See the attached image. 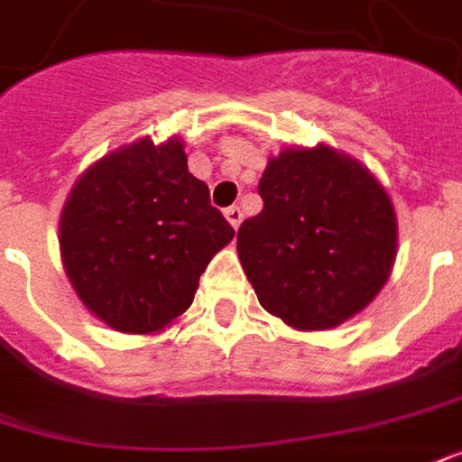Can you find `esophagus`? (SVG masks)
<instances>
[{"instance_id": "esophagus-1", "label": "esophagus", "mask_w": 462, "mask_h": 462, "mask_svg": "<svg viewBox=\"0 0 462 462\" xmlns=\"http://www.w3.org/2000/svg\"><path fill=\"white\" fill-rule=\"evenodd\" d=\"M225 217H227V222H230L232 227L237 230V227H240V222H243V209H240L237 205L227 207V209H225Z\"/></svg>"}]
</instances>
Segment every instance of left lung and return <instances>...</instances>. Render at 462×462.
Listing matches in <instances>:
<instances>
[{
	"label": "left lung",
	"mask_w": 462,
	"mask_h": 462,
	"mask_svg": "<svg viewBox=\"0 0 462 462\" xmlns=\"http://www.w3.org/2000/svg\"><path fill=\"white\" fill-rule=\"evenodd\" d=\"M263 212L237 230L260 306L298 331H326L364 310L397 255L387 189L326 143L273 156L257 184Z\"/></svg>",
	"instance_id": "left-lung-1"
}]
</instances>
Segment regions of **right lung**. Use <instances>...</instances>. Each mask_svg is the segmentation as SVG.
I'll list each match as a JSON object with an SVG mask.
<instances>
[{"instance_id": "obj_1", "label": "right lung", "mask_w": 462, "mask_h": 462, "mask_svg": "<svg viewBox=\"0 0 462 462\" xmlns=\"http://www.w3.org/2000/svg\"><path fill=\"white\" fill-rule=\"evenodd\" d=\"M232 237L177 136H143L103 156L60 215V255L75 293L121 334H156L179 319Z\"/></svg>"}]
</instances>
